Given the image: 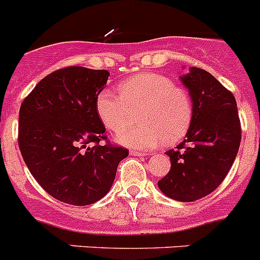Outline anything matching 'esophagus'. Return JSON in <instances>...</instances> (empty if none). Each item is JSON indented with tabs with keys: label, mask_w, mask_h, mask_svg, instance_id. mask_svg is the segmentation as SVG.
Segmentation results:
<instances>
[{
	"label": "esophagus",
	"mask_w": 260,
	"mask_h": 260,
	"mask_svg": "<svg viewBox=\"0 0 260 260\" xmlns=\"http://www.w3.org/2000/svg\"><path fill=\"white\" fill-rule=\"evenodd\" d=\"M130 155H133V156H146L147 153H146V152H143V151L130 150Z\"/></svg>",
	"instance_id": "esophagus-1"
}]
</instances>
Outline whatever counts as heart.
I'll return each instance as SVG.
<instances>
[{"label": "heart", "instance_id": "b5f03b06", "mask_svg": "<svg viewBox=\"0 0 260 260\" xmlns=\"http://www.w3.org/2000/svg\"><path fill=\"white\" fill-rule=\"evenodd\" d=\"M118 92L102 89L95 107L99 118L110 132L124 128L117 135L119 143L151 148L161 142L176 143L189 133L194 116L192 100L185 88L168 77L155 73L133 75L119 84ZM137 113L140 123L129 126Z\"/></svg>", "mask_w": 260, "mask_h": 260}]
</instances>
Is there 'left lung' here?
I'll use <instances>...</instances> for the list:
<instances>
[{
    "mask_svg": "<svg viewBox=\"0 0 260 260\" xmlns=\"http://www.w3.org/2000/svg\"><path fill=\"white\" fill-rule=\"evenodd\" d=\"M191 95L194 116L186 139L167 151L171 171L157 185L167 197L194 202L220 186L241 143V122L233 93L203 69L181 78Z\"/></svg>",
    "mask_w": 260,
    "mask_h": 260,
    "instance_id": "1",
    "label": "left lung"
}]
</instances>
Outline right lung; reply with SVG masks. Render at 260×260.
I'll return each mask as SVG.
<instances>
[{"instance_id":"obj_1","label":"right lung","mask_w":260,"mask_h":260,"mask_svg":"<svg viewBox=\"0 0 260 260\" xmlns=\"http://www.w3.org/2000/svg\"><path fill=\"white\" fill-rule=\"evenodd\" d=\"M109 73L83 66L58 69L41 79L19 109L18 144L39 185L53 198L88 206L109 191L128 155L112 144L95 100Z\"/></svg>"}]
</instances>
